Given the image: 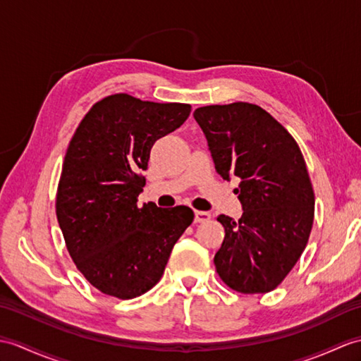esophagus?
<instances>
[{
	"label": "esophagus",
	"mask_w": 361,
	"mask_h": 361,
	"mask_svg": "<svg viewBox=\"0 0 361 361\" xmlns=\"http://www.w3.org/2000/svg\"><path fill=\"white\" fill-rule=\"evenodd\" d=\"M211 220V214L203 211H195V223H206Z\"/></svg>",
	"instance_id": "1"
}]
</instances>
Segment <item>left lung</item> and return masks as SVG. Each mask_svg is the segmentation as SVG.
<instances>
[{"label": "left lung", "instance_id": "obj_1", "mask_svg": "<svg viewBox=\"0 0 361 361\" xmlns=\"http://www.w3.org/2000/svg\"><path fill=\"white\" fill-rule=\"evenodd\" d=\"M194 118L207 138L215 169L240 180L243 215H220L223 245L214 263L226 286L266 294L286 279L311 235L315 195L294 137L250 103L198 107Z\"/></svg>", "mask_w": 361, "mask_h": 361}]
</instances>
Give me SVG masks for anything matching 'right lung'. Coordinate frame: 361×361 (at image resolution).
Returning <instances> with one entry per match:
<instances>
[{"mask_svg":"<svg viewBox=\"0 0 361 361\" xmlns=\"http://www.w3.org/2000/svg\"><path fill=\"white\" fill-rule=\"evenodd\" d=\"M189 114V104L109 95L89 109L67 146L58 224L77 269L106 295L130 300L152 289L194 221L188 206L137 204L154 142Z\"/></svg>","mask_w":361,"mask_h":361,"instance_id":"1","label":"right lung"}]
</instances>
